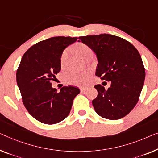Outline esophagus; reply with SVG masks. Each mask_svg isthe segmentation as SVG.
I'll return each instance as SVG.
<instances>
[{
    "label": "esophagus",
    "instance_id": "1",
    "mask_svg": "<svg viewBox=\"0 0 158 158\" xmlns=\"http://www.w3.org/2000/svg\"><path fill=\"white\" fill-rule=\"evenodd\" d=\"M87 90H88V88H81V92H83V91H86Z\"/></svg>",
    "mask_w": 158,
    "mask_h": 158
}]
</instances>
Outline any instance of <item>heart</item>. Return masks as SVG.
I'll use <instances>...</instances> for the list:
<instances>
[{
  "mask_svg": "<svg viewBox=\"0 0 158 158\" xmlns=\"http://www.w3.org/2000/svg\"><path fill=\"white\" fill-rule=\"evenodd\" d=\"M74 51L82 58H85V57L88 56V54L93 53L92 50L89 48L88 45L84 43H77L74 47ZM68 56V51L65 50L63 52L61 56V63L64 64L65 63ZM90 73L89 72L84 73H75L71 72L66 75L65 81L68 83L76 85H84L88 83Z\"/></svg>",
  "mask_w": 158,
  "mask_h": 158,
  "instance_id": "heart-1",
  "label": "heart"
}]
</instances>
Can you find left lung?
<instances>
[{
  "label": "left lung",
  "instance_id": "1",
  "mask_svg": "<svg viewBox=\"0 0 158 158\" xmlns=\"http://www.w3.org/2000/svg\"><path fill=\"white\" fill-rule=\"evenodd\" d=\"M78 42L95 53V75L111 82L107 90L101 85H95L98 96L92 103L95 112L108 120L126 116L138 102L145 78L138 50L128 41L110 34L81 36Z\"/></svg>",
  "mask_w": 158,
  "mask_h": 158
}]
</instances>
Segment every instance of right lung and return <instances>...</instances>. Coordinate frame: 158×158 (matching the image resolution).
<instances>
[{
    "label": "right lung",
    "instance_id": "right-lung-1",
    "mask_svg": "<svg viewBox=\"0 0 158 158\" xmlns=\"http://www.w3.org/2000/svg\"><path fill=\"white\" fill-rule=\"evenodd\" d=\"M77 37H52L30 48L16 73V81L25 107L33 117L44 124H56L69 115L74 98L80 90L65 86L52 88L51 81L60 71L61 56Z\"/></svg>",
    "mask_w": 158,
    "mask_h": 158
}]
</instances>
